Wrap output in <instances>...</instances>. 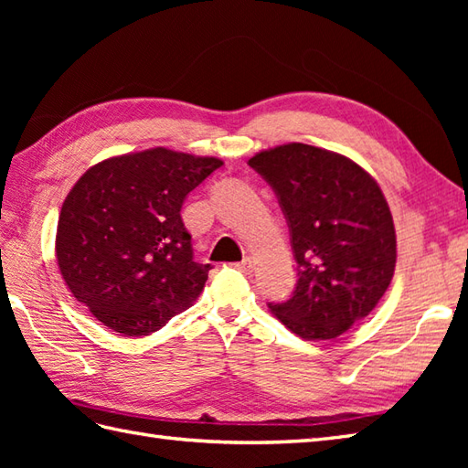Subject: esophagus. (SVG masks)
I'll list each match as a JSON object with an SVG mask.
<instances>
[{
  "label": "esophagus",
  "mask_w": 468,
  "mask_h": 468,
  "mask_svg": "<svg viewBox=\"0 0 468 468\" xmlns=\"http://www.w3.org/2000/svg\"><path fill=\"white\" fill-rule=\"evenodd\" d=\"M235 267H237V270H239L241 273L250 275V273L253 271V261L250 260V257H245V260H243L241 263H235Z\"/></svg>",
  "instance_id": "obj_1"
}]
</instances>
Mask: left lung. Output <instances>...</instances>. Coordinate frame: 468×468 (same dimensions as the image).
Wrapping results in <instances>:
<instances>
[{
    "instance_id": "obj_1",
    "label": "left lung",
    "mask_w": 468,
    "mask_h": 468,
    "mask_svg": "<svg viewBox=\"0 0 468 468\" xmlns=\"http://www.w3.org/2000/svg\"><path fill=\"white\" fill-rule=\"evenodd\" d=\"M250 166L277 195L297 261L292 297L270 310L303 340H334L364 320L392 282L390 207L360 165L324 148L275 146Z\"/></svg>"
}]
</instances>
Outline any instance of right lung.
I'll return each mask as SVG.
<instances>
[{"instance_id": "right-lung-1", "label": "right lung", "mask_w": 468, "mask_h": 468, "mask_svg": "<svg viewBox=\"0 0 468 468\" xmlns=\"http://www.w3.org/2000/svg\"><path fill=\"white\" fill-rule=\"evenodd\" d=\"M221 165L158 146L106 158L78 178L59 211L56 257L98 322L148 335L193 305L211 265L193 260L181 208Z\"/></svg>"}]
</instances>
